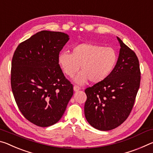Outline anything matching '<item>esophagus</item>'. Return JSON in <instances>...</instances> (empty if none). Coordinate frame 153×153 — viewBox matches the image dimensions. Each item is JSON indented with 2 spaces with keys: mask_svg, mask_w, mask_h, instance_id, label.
Listing matches in <instances>:
<instances>
[{
  "mask_svg": "<svg viewBox=\"0 0 153 153\" xmlns=\"http://www.w3.org/2000/svg\"><path fill=\"white\" fill-rule=\"evenodd\" d=\"M73 89H74V91H78L79 90L81 89V88H80V87H79L78 85H74Z\"/></svg>",
  "mask_w": 153,
  "mask_h": 153,
  "instance_id": "34e87169",
  "label": "esophagus"
}]
</instances>
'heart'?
I'll list each match as a JSON object with an SVG mask.
<instances>
[{
  "mask_svg": "<svg viewBox=\"0 0 153 153\" xmlns=\"http://www.w3.org/2000/svg\"><path fill=\"white\" fill-rule=\"evenodd\" d=\"M118 55L112 47L98 45L82 43L73 47L72 53L63 51L57 57V63L64 74L75 77L74 82L82 85L88 81L93 83L103 81L116 66Z\"/></svg>",
  "mask_w": 153,
  "mask_h": 153,
  "instance_id": "1",
  "label": "heart"
}]
</instances>
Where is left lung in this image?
<instances>
[{"label": "left lung", "instance_id": "1", "mask_svg": "<svg viewBox=\"0 0 153 153\" xmlns=\"http://www.w3.org/2000/svg\"><path fill=\"white\" fill-rule=\"evenodd\" d=\"M119 55L111 74L103 81L88 87L84 112L87 121L101 131L116 128L131 112L140 83L138 59L119 37Z\"/></svg>", "mask_w": 153, "mask_h": 153}]
</instances>
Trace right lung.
I'll return each mask as SVG.
<instances>
[{
    "instance_id": "right-lung-1",
    "label": "right lung",
    "mask_w": 153,
    "mask_h": 153,
    "mask_svg": "<svg viewBox=\"0 0 153 153\" xmlns=\"http://www.w3.org/2000/svg\"><path fill=\"white\" fill-rule=\"evenodd\" d=\"M69 36L42 30L22 42L15 51L11 84L13 96L25 118L45 127L59 121L73 95L57 57Z\"/></svg>"
}]
</instances>
